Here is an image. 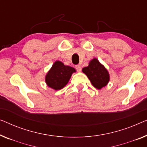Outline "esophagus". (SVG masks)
I'll use <instances>...</instances> for the list:
<instances>
[{"instance_id":"obj_1","label":"esophagus","mask_w":147,"mask_h":147,"mask_svg":"<svg viewBox=\"0 0 147 147\" xmlns=\"http://www.w3.org/2000/svg\"><path fill=\"white\" fill-rule=\"evenodd\" d=\"M76 69H77L78 71H81V70H82V66L80 65H77L76 66Z\"/></svg>"}]
</instances>
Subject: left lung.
Listing matches in <instances>:
<instances>
[{
  "label": "left lung",
  "mask_w": 147,
  "mask_h": 147,
  "mask_svg": "<svg viewBox=\"0 0 147 147\" xmlns=\"http://www.w3.org/2000/svg\"><path fill=\"white\" fill-rule=\"evenodd\" d=\"M82 71L88 76L93 86L97 89L106 86L109 82V71L97 58L90 60L88 66L84 67Z\"/></svg>",
  "instance_id": "8db88e82"
}]
</instances>
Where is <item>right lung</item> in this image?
<instances>
[{"instance_id": "add662e5", "label": "right lung", "mask_w": 147, "mask_h": 147, "mask_svg": "<svg viewBox=\"0 0 147 147\" xmlns=\"http://www.w3.org/2000/svg\"><path fill=\"white\" fill-rule=\"evenodd\" d=\"M74 72H76L75 68L65 65L61 61L57 60L46 74V85L54 90L61 89L67 84Z\"/></svg>"}]
</instances>
